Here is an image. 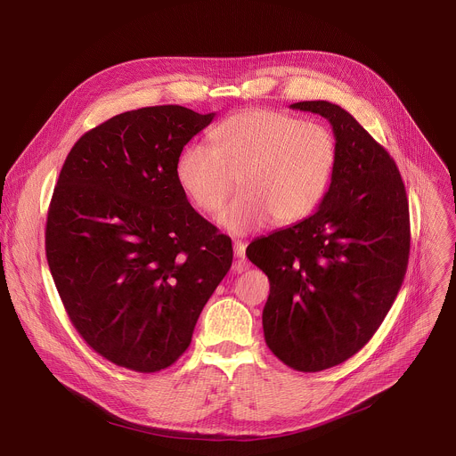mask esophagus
Here are the masks:
<instances>
[{
    "mask_svg": "<svg viewBox=\"0 0 456 456\" xmlns=\"http://www.w3.org/2000/svg\"><path fill=\"white\" fill-rule=\"evenodd\" d=\"M232 248H234V256L240 259L238 265H234V271L236 273H243L245 271V248H247V243L241 241V240H234L232 241Z\"/></svg>",
    "mask_w": 456,
    "mask_h": 456,
    "instance_id": "1",
    "label": "esophagus"
}]
</instances>
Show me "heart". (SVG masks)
<instances>
[{"mask_svg": "<svg viewBox=\"0 0 456 456\" xmlns=\"http://www.w3.org/2000/svg\"><path fill=\"white\" fill-rule=\"evenodd\" d=\"M215 148L192 142L178 155L176 180L191 204L216 213L234 187L240 192L218 215L234 234L274 220L290 225L322 200L336 166V141L327 127L273 110H250L220 122Z\"/></svg>", "mask_w": 456, "mask_h": 456, "instance_id": "obj_1", "label": "heart"}]
</instances>
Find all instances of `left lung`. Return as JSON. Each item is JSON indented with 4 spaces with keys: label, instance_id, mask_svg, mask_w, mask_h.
I'll list each match as a JSON object with an SVG mask.
<instances>
[{
    "label": "left lung",
    "instance_id": "obj_1",
    "mask_svg": "<svg viewBox=\"0 0 456 456\" xmlns=\"http://www.w3.org/2000/svg\"><path fill=\"white\" fill-rule=\"evenodd\" d=\"M332 124L336 166L319 209L247 247L271 281L264 334L297 371H321L355 355L392 308L410 257V211L389 153L341 106L303 101Z\"/></svg>",
    "mask_w": 456,
    "mask_h": 456
}]
</instances>
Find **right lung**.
<instances>
[{
  "instance_id": "obj_1",
  "label": "right lung",
  "mask_w": 456,
  "mask_h": 456,
  "mask_svg": "<svg viewBox=\"0 0 456 456\" xmlns=\"http://www.w3.org/2000/svg\"><path fill=\"white\" fill-rule=\"evenodd\" d=\"M215 115L176 104L124 111L86 132L59 173L48 267L74 329L117 366H171L231 269V238L191 208L175 173Z\"/></svg>"
}]
</instances>
